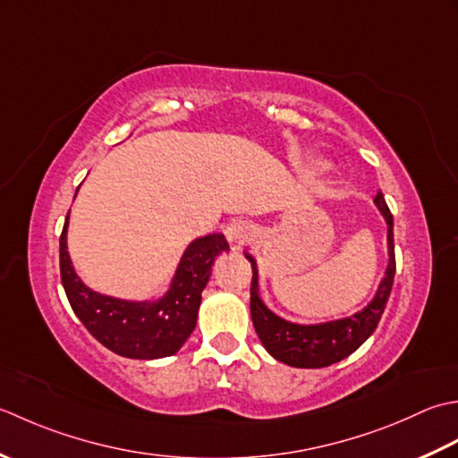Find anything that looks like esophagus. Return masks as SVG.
Returning a JSON list of instances; mask_svg holds the SVG:
<instances>
[{
    "instance_id": "34e87169",
    "label": "esophagus",
    "mask_w": 458,
    "mask_h": 458,
    "mask_svg": "<svg viewBox=\"0 0 458 458\" xmlns=\"http://www.w3.org/2000/svg\"><path fill=\"white\" fill-rule=\"evenodd\" d=\"M225 235H227L231 245L242 247V245H247V242L255 237V227L250 225V223L245 221V219H233L229 225H227V229H225Z\"/></svg>"
}]
</instances>
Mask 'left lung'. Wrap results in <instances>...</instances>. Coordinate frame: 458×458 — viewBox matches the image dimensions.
I'll return each instance as SVG.
<instances>
[{
  "label": "left lung",
  "mask_w": 458,
  "mask_h": 458,
  "mask_svg": "<svg viewBox=\"0 0 458 458\" xmlns=\"http://www.w3.org/2000/svg\"><path fill=\"white\" fill-rule=\"evenodd\" d=\"M373 203L387 223V250L389 263L386 276L381 281L373 301L363 310L348 316V318L322 322V324H294L288 322L273 310H268L259 296V268L257 260L245 253L253 268L250 281V318L255 332L263 342L265 350L275 360L293 368H326L348 358L366 342L373 330L377 328L381 314L386 310L395 276V250H394V216L386 203L384 193H377Z\"/></svg>",
  "instance_id": "left-lung-1"
}]
</instances>
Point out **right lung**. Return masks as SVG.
<instances>
[{"label": "right lung", "instance_id": "right-lung-1", "mask_svg": "<svg viewBox=\"0 0 458 458\" xmlns=\"http://www.w3.org/2000/svg\"><path fill=\"white\" fill-rule=\"evenodd\" d=\"M69 216L59 239L61 281L72 312L95 338L123 358L156 360L174 356L198 322L201 293L217 255L229 250L223 233L190 242L167 293L156 301H123L90 291L74 273L67 250Z\"/></svg>", "mask_w": 458, "mask_h": 458}]
</instances>
